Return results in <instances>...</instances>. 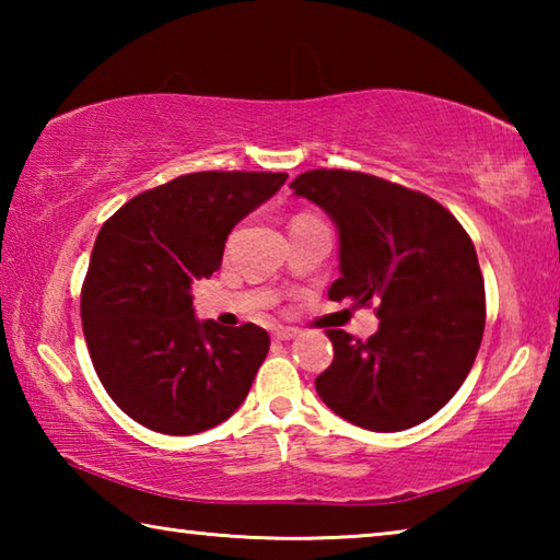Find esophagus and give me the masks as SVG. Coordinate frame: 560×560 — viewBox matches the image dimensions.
Listing matches in <instances>:
<instances>
[{"instance_id":"1","label":"esophagus","mask_w":560,"mask_h":560,"mask_svg":"<svg viewBox=\"0 0 560 560\" xmlns=\"http://www.w3.org/2000/svg\"><path fill=\"white\" fill-rule=\"evenodd\" d=\"M296 336H299L296 328H289V326L273 328V338H277V340H291V338H296Z\"/></svg>"}]
</instances>
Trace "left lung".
Masks as SVG:
<instances>
[{"mask_svg":"<svg viewBox=\"0 0 560 560\" xmlns=\"http://www.w3.org/2000/svg\"><path fill=\"white\" fill-rule=\"evenodd\" d=\"M338 226L330 301L375 306L368 340L326 330L334 363L316 390L343 420L400 432L430 420L469 375L487 320L485 279L464 226L432 197L353 170H308L291 183Z\"/></svg>","mask_w":560,"mask_h":560,"instance_id":"1","label":"left lung"}]
</instances>
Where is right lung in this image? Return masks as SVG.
I'll list each match as a JSON object with an SVG mask.
<instances>
[{
    "instance_id": "right-lung-1",
    "label": "right lung",
    "mask_w": 560,
    "mask_h": 560,
    "mask_svg": "<svg viewBox=\"0 0 560 560\" xmlns=\"http://www.w3.org/2000/svg\"><path fill=\"white\" fill-rule=\"evenodd\" d=\"M287 173H189L132 197L101 226L81 289L103 387L148 430L197 434L244 402L269 353L254 324L197 320L192 287L220 269L234 224Z\"/></svg>"
}]
</instances>
